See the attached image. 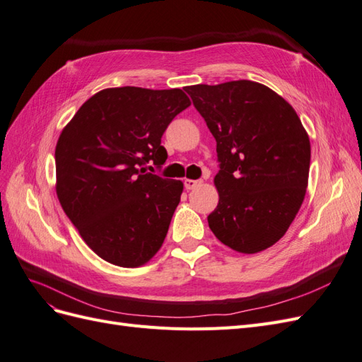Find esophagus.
<instances>
[{
  "instance_id": "1",
  "label": "esophagus",
  "mask_w": 362,
  "mask_h": 362,
  "mask_svg": "<svg viewBox=\"0 0 362 362\" xmlns=\"http://www.w3.org/2000/svg\"><path fill=\"white\" fill-rule=\"evenodd\" d=\"M201 184H202L201 180H189V178L184 180V185H185V189H187V190H193V189H196Z\"/></svg>"
}]
</instances>
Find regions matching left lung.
<instances>
[{"label": "left lung", "instance_id": "obj_1", "mask_svg": "<svg viewBox=\"0 0 362 362\" xmlns=\"http://www.w3.org/2000/svg\"><path fill=\"white\" fill-rule=\"evenodd\" d=\"M217 141L218 193L208 225L240 254L284 237L308 185L311 145L298 113L267 86L237 80L185 87Z\"/></svg>", "mask_w": 362, "mask_h": 362}]
</instances>
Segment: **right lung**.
<instances>
[{"label":"right lung","mask_w":362,"mask_h":362,"mask_svg":"<svg viewBox=\"0 0 362 362\" xmlns=\"http://www.w3.org/2000/svg\"><path fill=\"white\" fill-rule=\"evenodd\" d=\"M181 89L110 87L89 98L56 146L63 211L98 257L140 267L160 250L184 184L146 172L168 152L161 136L190 105Z\"/></svg>","instance_id":"add662e5"}]
</instances>
